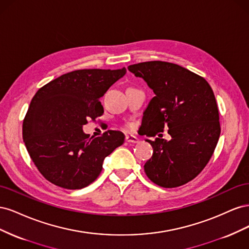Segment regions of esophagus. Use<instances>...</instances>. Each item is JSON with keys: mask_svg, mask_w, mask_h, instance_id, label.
Listing matches in <instances>:
<instances>
[{"mask_svg": "<svg viewBox=\"0 0 249 249\" xmlns=\"http://www.w3.org/2000/svg\"><path fill=\"white\" fill-rule=\"evenodd\" d=\"M125 141L127 143H138L139 140L136 136H133V135H126L125 136Z\"/></svg>", "mask_w": 249, "mask_h": 249, "instance_id": "1", "label": "esophagus"}]
</instances>
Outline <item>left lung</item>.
Segmentation results:
<instances>
[{
    "label": "left lung",
    "mask_w": 249,
    "mask_h": 249,
    "mask_svg": "<svg viewBox=\"0 0 249 249\" xmlns=\"http://www.w3.org/2000/svg\"><path fill=\"white\" fill-rule=\"evenodd\" d=\"M127 69L155 93L143 113L142 135L154 137L167 127L171 136L169 141L146 140L154 149L144 164L147 178L163 188L187 184L206 167L220 136L212 88L202 77L175 63L147 61Z\"/></svg>",
    "instance_id": "8db88e82"
}]
</instances>
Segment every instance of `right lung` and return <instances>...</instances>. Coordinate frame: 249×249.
Returning a JSON list of instances; mask_svg holds the SVG:
<instances>
[{
  "mask_svg": "<svg viewBox=\"0 0 249 249\" xmlns=\"http://www.w3.org/2000/svg\"><path fill=\"white\" fill-rule=\"evenodd\" d=\"M126 71L78 70L38 89L22 122V139L38 171L64 189H82L97 178L103 162L124 141L117 131L92 138L82 126L103 115L101 97Z\"/></svg>",
  "mask_w": 249,
  "mask_h": 249,
  "instance_id": "add662e5",
  "label": "right lung"
}]
</instances>
